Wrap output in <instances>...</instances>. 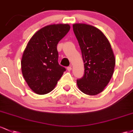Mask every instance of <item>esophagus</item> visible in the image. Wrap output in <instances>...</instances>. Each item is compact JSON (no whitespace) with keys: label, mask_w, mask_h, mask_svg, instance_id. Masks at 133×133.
<instances>
[{"label":"esophagus","mask_w":133,"mask_h":133,"mask_svg":"<svg viewBox=\"0 0 133 133\" xmlns=\"http://www.w3.org/2000/svg\"><path fill=\"white\" fill-rule=\"evenodd\" d=\"M71 69H72V67H71V66L68 67V68H67V70H68V71H71Z\"/></svg>","instance_id":"esophagus-1"}]
</instances>
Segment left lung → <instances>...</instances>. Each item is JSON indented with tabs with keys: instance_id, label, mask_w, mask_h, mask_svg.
I'll return each mask as SVG.
<instances>
[{
	"instance_id": "obj_1",
	"label": "left lung",
	"mask_w": 133,
	"mask_h": 133,
	"mask_svg": "<svg viewBox=\"0 0 133 133\" xmlns=\"http://www.w3.org/2000/svg\"><path fill=\"white\" fill-rule=\"evenodd\" d=\"M84 62V74L77 80L79 90L88 95L102 92L114 72L116 58L111 45L101 30L91 25H72Z\"/></svg>"
}]
</instances>
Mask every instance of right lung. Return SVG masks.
Here are the masks:
<instances>
[{"label":"right lung","instance_id":"right-lung-1","mask_svg":"<svg viewBox=\"0 0 133 133\" xmlns=\"http://www.w3.org/2000/svg\"><path fill=\"white\" fill-rule=\"evenodd\" d=\"M69 24H50L33 35L26 45L21 61L26 83L36 94L54 89L65 69L58 63L57 45L70 30Z\"/></svg>","mask_w":133,"mask_h":133}]
</instances>
